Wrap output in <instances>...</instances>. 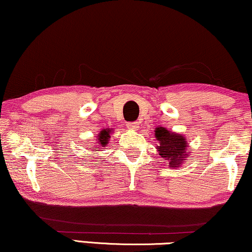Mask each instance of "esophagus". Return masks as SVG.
<instances>
[{
    "label": "esophagus",
    "instance_id": "esophagus-1",
    "mask_svg": "<svg viewBox=\"0 0 252 252\" xmlns=\"http://www.w3.org/2000/svg\"><path fill=\"white\" fill-rule=\"evenodd\" d=\"M139 124L138 123H128L127 124V128H128L129 130H136L139 129Z\"/></svg>",
    "mask_w": 252,
    "mask_h": 252
}]
</instances>
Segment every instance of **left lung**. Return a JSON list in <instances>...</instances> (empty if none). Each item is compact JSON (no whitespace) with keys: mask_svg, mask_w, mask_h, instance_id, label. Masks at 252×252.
Returning <instances> with one entry per match:
<instances>
[{"mask_svg":"<svg viewBox=\"0 0 252 252\" xmlns=\"http://www.w3.org/2000/svg\"><path fill=\"white\" fill-rule=\"evenodd\" d=\"M155 138L158 141V146H156L158 155L168 162V166L171 169L181 168L190 156L188 150L190 145L186 141L185 135L161 126L155 128Z\"/></svg>","mask_w":252,"mask_h":252,"instance_id":"1","label":"left lung"}]
</instances>
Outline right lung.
Instances as JSON below:
<instances>
[{
	"instance_id": "add662e5",
	"label": "right lung",
	"mask_w": 252,
	"mask_h": 252,
	"mask_svg": "<svg viewBox=\"0 0 252 252\" xmlns=\"http://www.w3.org/2000/svg\"><path fill=\"white\" fill-rule=\"evenodd\" d=\"M110 134H111L110 128H103L102 130H99V133L97 134V139H96L97 142L94 143V146H96L97 149L102 150L104 149V147L107 146V143H109V139L111 138Z\"/></svg>"
}]
</instances>
